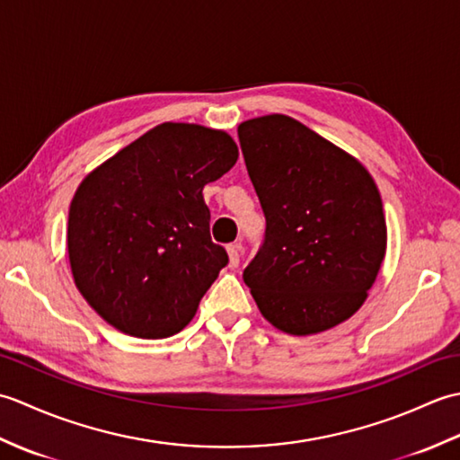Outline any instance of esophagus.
<instances>
[{
    "mask_svg": "<svg viewBox=\"0 0 460 460\" xmlns=\"http://www.w3.org/2000/svg\"><path fill=\"white\" fill-rule=\"evenodd\" d=\"M227 252H229V267L237 269L241 262V243H231L227 247Z\"/></svg>",
    "mask_w": 460,
    "mask_h": 460,
    "instance_id": "1",
    "label": "esophagus"
}]
</instances>
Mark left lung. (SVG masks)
<instances>
[{
	"mask_svg": "<svg viewBox=\"0 0 460 460\" xmlns=\"http://www.w3.org/2000/svg\"><path fill=\"white\" fill-rule=\"evenodd\" d=\"M239 142L267 219L243 272L261 314L292 336L356 314L385 257L377 185L354 155L285 114L239 124Z\"/></svg>",
	"mask_w": 460,
	"mask_h": 460,
	"instance_id": "1",
	"label": "left lung"
}]
</instances>
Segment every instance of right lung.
Returning a JSON list of instances; mask_svg holds the SVG:
<instances>
[{
    "mask_svg": "<svg viewBox=\"0 0 460 460\" xmlns=\"http://www.w3.org/2000/svg\"><path fill=\"white\" fill-rule=\"evenodd\" d=\"M239 158L223 130L164 122L81 181L66 249L76 288L128 336L178 334L229 257L209 233L205 183Z\"/></svg>",
    "mask_w": 460,
    "mask_h": 460,
    "instance_id": "add662e5",
    "label": "right lung"
}]
</instances>
